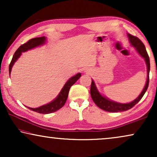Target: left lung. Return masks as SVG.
Listing matches in <instances>:
<instances>
[{"instance_id":"left-lung-1","label":"left lung","mask_w":157,"mask_h":157,"mask_svg":"<svg viewBox=\"0 0 157 157\" xmlns=\"http://www.w3.org/2000/svg\"><path fill=\"white\" fill-rule=\"evenodd\" d=\"M128 38H129L130 43L134 47H135L138 53L142 56L144 59H145L146 63L147 66V81L146 83V85L144 88L142 92H141L139 97L136 98L134 101L128 103V104H119V103L113 102L112 101H110L107 99L104 96H102L101 94L98 93V91L96 89L95 83H94V81H91V89H90V94H91V96L93 99L94 102L95 103L96 106L99 107L100 109H103V110L109 111V112H119V111H127L128 109H132L134 107L139 101L141 99L143 96L144 95L145 92L147 91L149 86V71H150V61L149 55L146 50L144 44H143L142 41L139 39V38L136 37V36L131 35V34H128Z\"/></svg>"}]
</instances>
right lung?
Returning <instances> with one entry per match:
<instances>
[{
    "label": "right lung",
    "instance_id": "obj_1",
    "mask_svg": "<svg viewBox=\"0 0 157 157\" xmlns=\"http://www.w3.org/2000/svg\"><path fill=\"white\" fill-rule=\"evenodd\" d=\"M45 40H46V38L44 37H38V38H32V39H30L29 40L25 43V44H23L21 45V46L19 47V48L17 49L16 52H15L12 58L11 61H10V63L9 65V74H10V71H11L12 66L15 63V61H16L17 59H18L19 56H20L21 53L24 52V51H26L28 50H30V49L35 48L36 46H40L43 44H44ZM81 74H77L76 76H73L72 78H71L69 80H68L63 89H62L61 91L60 92L59 95L58 96V97L56 98L54 101H53L52 102L49 103V104L46 105H44V106L38 107V108L36 109H33V108H29L28 107L30 110H32L33 111H36L37 113H44V114H46V113H51L52 112H55L61 108V107L63 106V105L65 104V103L67 100L68 92H69L70 88L71 86L74 84L76 82V81L81 77Z\"/></svg>",
    "mask_w": 157,
    "mask_h": 157
}]
</instances>
